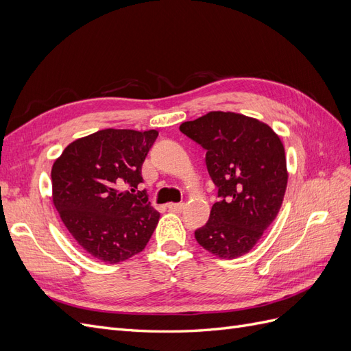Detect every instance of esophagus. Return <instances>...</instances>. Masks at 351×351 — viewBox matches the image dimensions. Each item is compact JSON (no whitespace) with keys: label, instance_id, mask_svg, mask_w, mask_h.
I'll return each mask as SVG.
<instances>
[{"label":"esophagus","instance_id":"obj_1","mask_svg":"<svg viewBox=\"0 0 351 351\" xmlns=\"http://www.w3.org/2000/svg\"><path fill=\"white\" fill-rule=\"evenodd\" d=\"M167 208L171 212H182L184 209V204H168Z\"/></svg>","mask_w":351,"mask_h":351}]
</instances>
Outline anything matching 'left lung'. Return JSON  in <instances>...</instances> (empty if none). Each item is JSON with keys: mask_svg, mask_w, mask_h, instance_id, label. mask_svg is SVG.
Masks as SVG:
<instances>
[{"mask_svg": "<svg viewBox=\"0 0 351 351\" xmlns=\"http://www.w3.org/2000/svg\"><path fill=\"white\" fill-rule=\"evenodd\" d=\"M180 132L206 151L208 173L218 187L219 200L195 239L218 258L241 256L282 204L289 174L280 137L259 120L222 111L186 121Z\"/></svg>", "mask_w": 351, "mask_h": 351, "instance_id": "left-lung-1", "label": "left lung"}]
</instances>
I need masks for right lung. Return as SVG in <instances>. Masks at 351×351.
I'll use <instances>...</instances> for the list:
<instances>
[{
	"mask_svg": "<svg viewBox=\"0 0 351 351\" xmlns=\"http://www.w3.org/2000/svg\"><path fill=\"white\" fill-rule=\"evenodd\" d=\"M156 137V130H99L70 143L52 165V202L90 256L117 263L149 241L159 212L136 189Z\"/></svg>",
	"mask_w": 351,
	"mask_h": 351,
	"instance_id": "add662e5",
	"label": "right lung"
}]
</instances>
